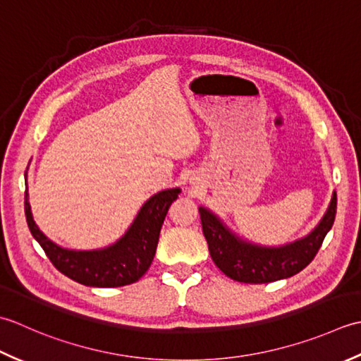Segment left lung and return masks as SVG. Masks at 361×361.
Listing matches in <instances>:
<instances>
[{"mask_svg":"<svg viewBox=\"0 0 361 361\" xmlns=\"http://www.w3.org/2000/svg\"><path fill=\"white\" fill-rule=\"evenodd\" d=\"M200 215L212 260L227 277L243 283H269L300 273L314 259L334 226L336 193L316 229L305 238L282 247H262L237 238L204 207H200Z\"/></svg>","mask_w":361,"mask_h":361,"instance_id":"obj_1","label":"left lung"}]
</instances>
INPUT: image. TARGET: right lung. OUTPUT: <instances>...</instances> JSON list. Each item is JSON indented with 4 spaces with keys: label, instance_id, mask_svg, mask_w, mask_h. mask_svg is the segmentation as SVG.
Instances as JSON below:
<instances>
[{
    "label": "right lung",
    "instance_id": "right-lung-1",
    "mask_svg": "<svg viewBox=\"0 0 361 361\" xmlns=\"http://www.w3.org/2000/svg\"><path fill=\"white\" fill-rule=\"evenodd\" d=\"M179 193V188H170L154 195L140 209L124 237L114 246L99 251H68L48 240L34 223L27 190L25 191V213L32 237L39 241L57 271L85 286L114 288L137 282L148 271L156 255L166 212Z\"/></svg>",
    "mask_w": 361,
    "mask_h": 361
}]
</instances>
